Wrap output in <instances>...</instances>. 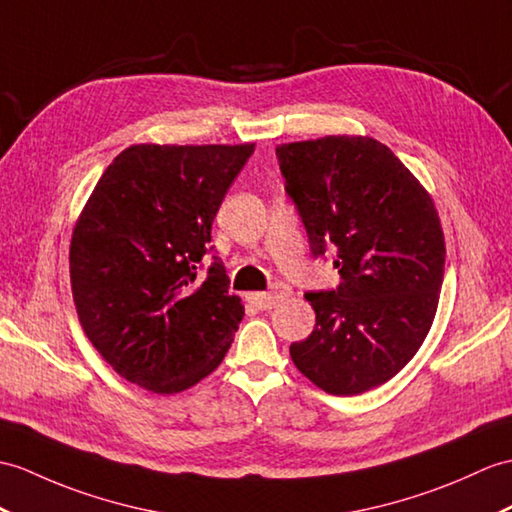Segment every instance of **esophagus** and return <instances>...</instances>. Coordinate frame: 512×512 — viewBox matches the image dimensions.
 Segmentation results:
<instances>
[{
    "instance_id": "1",
    "label": "esophagus",
    "mask_w": 512,
    "mask_h": 512,
    "mask_svg": "<svg viewBox=\"0 0 512 512\" xmlns=\"http://www.w3.org/2000/svg\"><path fill=\"white\" fill-rule=\"evenodd\" d=\"M288 296H290L288 285L277 283V285H272L270 292L251 294V301L259 307V310H272V307H275L277 303H281L283 299H288Z\"/></svg>"
}]
</instances>
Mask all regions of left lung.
<instances>
[{
  "label": "left lung",
  "mask_w": 512,
  "mask_h": 512,
  "mask_svg": "<svg viewBox=\"0 0 512 512\" xmlns=\"http://www.w3.org/2000/svg\"><path fill=\"white\" fill-rule=\"evenodd\" d=\"M285 192L314 257L334 251L336 290L307 292L310 336L296 368L329 395L382 386L419 351L436 316L445 237L432 196L373 137L329 135L277 146Z\"/></svg>",
  "instance_id": "1"
}]
</instances>
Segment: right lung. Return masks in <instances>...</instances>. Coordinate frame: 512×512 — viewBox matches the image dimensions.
Masks as SVG:
<instances>
[{"instance_id": "1", "label": "right lung", "mask_w": 512, "mask_h": 512, "mask_svg": "<svg viewBox=\"0 0 512 512\" xmlns=\"http://www.w3.org/2000/svg\"><path fill=\"white\" fill-rule=\"evenodd\" d=\"M255 144H137L117 154L74 227L69 277L87 338L128 382L174 395L216 371L244 316L213 257V218Z\"/></svg>"}]
</instances>
